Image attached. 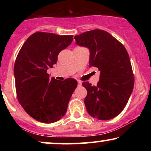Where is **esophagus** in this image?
Returning <instances> with one entry per match:
<instances>
[{
  "label": "esophagus",
  "mask_w": 151,
  "mask_h": 151,
  "mask_svg": "<svg viewBox=\"0 0 151 151\" xmlns=\"http://www.w3.org/2000/svg\"><path fill=\"white\" fill-rule=\"evenodd\" d=\"M77 81H78V85L80 86L81 84V81H79V80H78Z\"/></svg>",
  "instance_id": "1"
}]
</instances>
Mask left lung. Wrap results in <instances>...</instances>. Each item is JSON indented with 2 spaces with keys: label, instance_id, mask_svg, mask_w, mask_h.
<instances>
[{
  "label": "left lung",
  "instance_id": "1",
  "mask_svg": "<svg viewBox=\"0 0 151 151\" xmlns=\"http://www.w3.org/2000/svg\"><path fill=\"white\" fill-rule=\"evenodd\" d=\"M78 45L89 48V66L101 72L96 86L89 81L82 85L87 91L84 104L90 116L109 120L124 110L134 86L132 67L125 47L106 31H87L74 36Z\"/></svg>",
  "mask_w": 151,
  "mask_h": 151
}]
</instances>
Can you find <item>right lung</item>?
Masks as SVG:
<instances>
[{"label": "right lung", "mask_w": 151, "mask_h": 151, "mask_svg": "<svg viewBox=\"0 0 151 151\" xmlns=\"http://www.w3.org/2000/svg\"><path fill=\"white\" fill-rule=\"evenodd\" d=\"M72 40L73 35L37 32L27 38L18 54L14 65L17 98L24 110L40 122L51 124L64 116L77 87L75 79L57 80L47 73Z\"/></svg>", "instance_id": "add662e5"}]
</instances>
